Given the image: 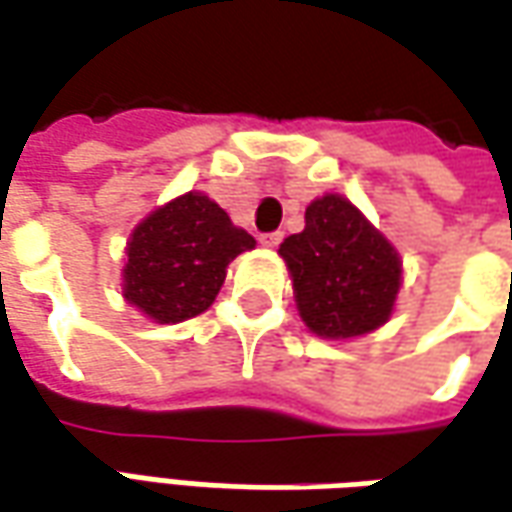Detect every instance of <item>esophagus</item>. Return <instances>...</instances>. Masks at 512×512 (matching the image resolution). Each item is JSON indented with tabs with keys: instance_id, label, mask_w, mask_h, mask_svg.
Here are the masks:
<instances>
[{
	"instance_id": "34e87169",
	"label": "esophagus",
	"mask_w": 512,
	"mask_h": 512,
	"mask_svg": "<svg viewBox=\"0 0 512 512\" xmlns=\"http://www.w3.org/2000/svg\"><path fill=\"white\" fill-rule=\"evenodd\" d=\"M281 239H284V234H281V231H276V234L259 236V242H262L264 248H278V245H281Z\"/></svg>"
}]
</instances>
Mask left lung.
<instances>
[{
	"label": "left lung",
	"mask_w": 512,
	"mask_h": 512,
	"mask_svg": "<svg viewBox=\"0 0 512 512\" xmlns=\"http://www.w3.org/2000/svg\"><path fill=\"white\" fill-rule=\"evenodd\" d=\"M298 315L323 340H351L384 326L401 290L393 242L343 195L306 206L301 234L281 242Z\"/></svg>",
	"instance_id": "8db88e82"
}]
</instances>
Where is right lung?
<instances>
[{
  "label": "right lung",
  "instance_id": "right-lung-1",
  "mask_svg": "<svg viewBox=\"0 0 512 512\" xmlns=\"http://www.w3.org/2000/svg\"><path fill=\"white\" fill-rule=\"evenodd\" d=\"M256 248V239L203 192L150 211L128 239L122 295L153 323H183L206 312L228 264Z\"/></svg>",
  "mask_w": 512,
  "mask_h": 512
}]
</instances>
